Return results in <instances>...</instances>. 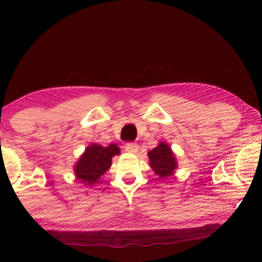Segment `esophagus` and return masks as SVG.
Masks as SVG:
<instances>
[{"instance_id": "esophagus-1", "label": "esophagus", "mask_w": 262, "mask_h": 262, "mask_svg": "<svg viewBox=\"0 0 262 262\" xmlns=\"http://www.w3.org/2000/svg\"><path fill=\"white\" fill-rule=\"evenodd\" d=\"M125 150H126L127 152L136 154L138 151V145L136 144V143H127V144L125 145Z\"/></svg>"}]
</instances>
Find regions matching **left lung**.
Segmentation results:
<instances>
[{"mask_svg": "<svg viewBox=\"0 0 262 262\" xmlns=\"http://www.w3.org/2000/svg\"><path fill=\"white\" fill-rule=\"evenodd\" d=\"M149 166L152 168L159 179H167L175 173L178 162L170 145L166 142H160L159 145L148 152Z\"/></svg>", "mask_w": 262, "mask_h": 262, "instance_id": "1", "label": "left lung"}]
</instances>
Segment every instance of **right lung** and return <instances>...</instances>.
Listing matches in <instances>:
<instances>
[{
	"label": "right lung",
	"instance_id": "add662e5",
	"mask_svg": "<svg viewBox=\"0 0 262 262\" xmlns=\"http://www.w3.org/2000/svg\"><path fill=\"white\" fill-rule=\"evenodd\" d=\"M119 154L120 149L117 144L102 146L93 143L88 145L74 166V174L77 182L89 187L101 184L102 177L112 166V159Z\"/></svg>",
	"mask_w": 262,
	"mask_h": 262
}]
</instances>
